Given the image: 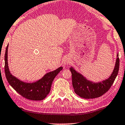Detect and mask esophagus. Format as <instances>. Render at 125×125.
<instances>
[{"mask_svg": "<svg viewBox=\"0 0 125 125\" xmlns=\"http://www.w3.org/2000/svg\"><path fill=\"white\" fill-rule=\"evenodd\" d=\"M70 61L69 60V59H65L64 61V64H68V63H70Z\"/></svg>", "mask_w": 125, "mask_h": 125, "instance_id": "1", "label": "esophagus"}]
</instances>
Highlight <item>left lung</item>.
<instances>
[{"label":"left lung","instance_id":"obj_1","mask_svg":"<svg viewBox=\"0 0 125 125\" xmlns=\"http://www.w3.org/2000/svg\"><path fill=\"white\" fill-rule=\"evenodd\" d=\"M115 66L111 75L108 79L99 83H94L87 80L83 74L77 72L71 67L70 70L72 73V86L77 95L84 99H93L100 97L108 92L114 83L118 73L120 59L118 54L117 55Z\"/></svg>","mask_w":125,"mask_h":125}]
</instances>
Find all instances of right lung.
Masks as SVG:
<instances>
[{
  "instance_id": "right-lung-1",
  "label": "right lung",
  "mask_w": 125,
  "mask_h": 125,
  "mask_svg": "<svg viewBox=\"0 0 125 125\" xmlns=\"http://www.w3.org/2000/svg\"><path fill=\"white\" fill-rule=\"evenodd\" d=\"M8 45L5 53L4 70L9 85L24 98L32 100H43L49 93L53 81L58 73L62 70V67L46 73L42 79L35 83H24L13 76L10 72L8 64Z\"/></svg>"
}]
</instances>
